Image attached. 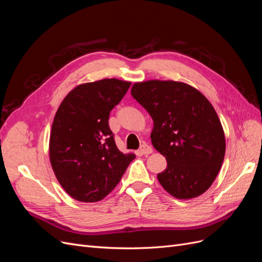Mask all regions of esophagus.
Masks as SVG:
<instances>
[{
  "mask_svg": "<svg viewBox=\"0 0 262 262\" xmlns=\"http://www.w3.org/2000/svg\"><path fill=\"white\" fill-rule=\"evenodd\" d=\"M139 152L142 154V155H148V154H150L153 152V148L150 147L149 145H147V144H142L141 146H140V148H139Z\"/></svg>",
  "mask_w": 262,
  "mask_h": 262,
  "instance_id": "esophagus-1",
  "label": "esophagus"
}]
</instances>
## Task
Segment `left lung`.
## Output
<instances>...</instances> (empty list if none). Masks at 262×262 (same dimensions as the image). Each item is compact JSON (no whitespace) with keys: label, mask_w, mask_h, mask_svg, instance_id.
I'll return each mask as SVG.
<instances>
[{"label":"left lung","mask_w":262,"mask_h":262,"mask_svg":"<svg viewBox=\"0 0 262 262\" xmlns=\"http://www.w3.org/2000/svg\"><path fill=\"white\" fill-rule=\"evenodd\" d=\"M131 95L152 117V144L167 161L157 175L162 187L177 199L204 193L225 155L224 130L211 102L191 85L176 81L134 83Z\"/></svg>","instance_id":"1"}]
</instances>
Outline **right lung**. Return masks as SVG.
<instances>
[{"instance_id": "add662e5", "label": "right lung", "mask_w": 262, "mask_h": 262, "mask_svg": "<svg viewBox=\"0 0 262 262\" xmlns=\"http://www.w3.org/2000/svg\"><path fill=\"white\" fill-rule=\"evenodd\" d=\"M131 83L118 78L77 85L54 116L49 157L59 184L73 199L97 202L119 184L133 153L118 149L109 128V114Z\"/></svg>"}]
</instances>
